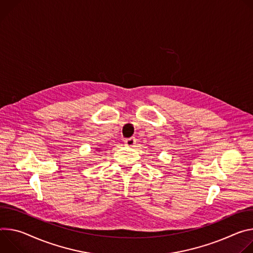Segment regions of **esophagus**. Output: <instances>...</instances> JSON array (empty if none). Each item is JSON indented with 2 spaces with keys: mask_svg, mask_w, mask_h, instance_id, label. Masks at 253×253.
Segmentation results:
<instances>
[{
  "mask_svg": "<svg viewBox=\"0 0 253 253\" xmlns=\"http://www.w3.org/2000/svg\"><path fill=\"white\" fill-rule=\"evenodd\" d=\"M125 144L128 147H132L134 144H135V138L134 137H129V138H126L125 139Z\"/></svg>",
  "mask_w": 253,
  "mask_h": 253,
  "instance_id": "1",
  "label": "esophagus"
}]
</instances>
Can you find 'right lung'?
<instances>
[{
	"label": "right lung",
	"mask_w": 253,
	"mask_h": 253,
	"mask_svg": "<svg viewBox=\"0 0 253 253\" xmlns=\"http://www.w3.org/2000/svg\"><path fill=\"white\" fill-rule=\"evenodd\" d=\"M95 150H96V152H100V150H99V149H98V148H96V149H95Z\"/></svg>",
	"instance_id": "1"
}]
</instances>
